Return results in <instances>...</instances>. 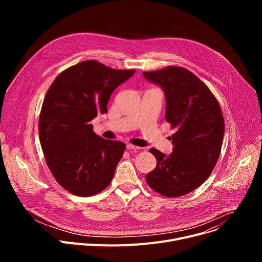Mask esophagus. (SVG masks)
Returning a JSON list of instances; mask_svg holds the SVG:
<instances>
[{"label":"esophagus","mask_w":262,"mask_h":262,"mask_svg":"<svg viewBox=\"0 0 262 262\" xmlns=\"http://www.w3.org/2000/svg\"><path fill=\"white\" fill-rule=\"evenodd\" d=\"M126 148L128 149V150H139L140 149V147H138V146H135V145H132V144H127L126 145Z\"/></svg>","instance_id":"esophagus-1"}]
</instances>
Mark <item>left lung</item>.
<instances>
[{
    "instance_id": "8db88e82",
    "label": "left lung",
    "mask_w": 262,
    "mask_h": 262,
    "mask_svg": "<svg viewBox=\"0 0 262 262\" xmlns=\"http://www.w3.org/2000/svg\"><path fill=\"white\" fill-rule=\"evenodd\" d=\"M143 77L164 91L165 118L177 128L172 154L150 149L157 167L146 181L163 196L179 197L200 186L217 162L225 130L222 111L208 87L188 69L169 66L144 71Z\"/></svg>"
}]
</instances>
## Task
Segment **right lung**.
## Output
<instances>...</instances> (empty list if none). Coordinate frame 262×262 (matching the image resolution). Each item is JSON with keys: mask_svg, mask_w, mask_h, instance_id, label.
<instances>
[{"mask_svg": "<svg viewBox=\"0 0 262 262\" xmlns=\"http://www.w3.org/2000/svg\"><path fill=\"white\" fill-rule=\"evenodd\" d=\"M134 73L88 60L61 72L48 90L40 144L52 174L71 194L92 196L112 181L125 144L100 138L91 121L106 113L112 93Z\"/></svg>", "mask_w": 262, "mask_h": 262, "instance_id": "obj_1", "label": "right lung"}]
</instances>
